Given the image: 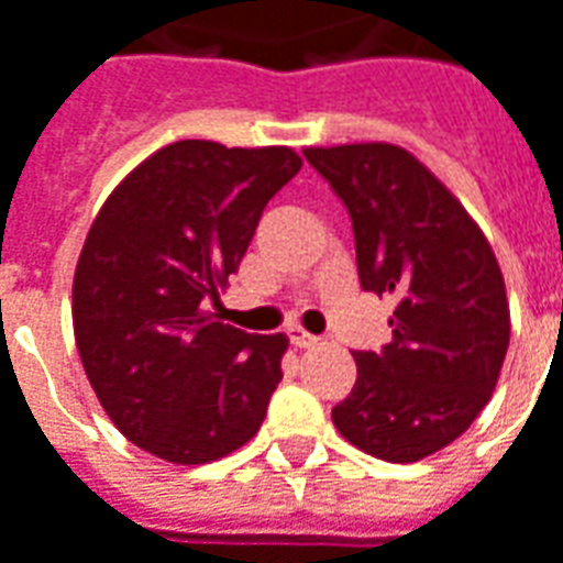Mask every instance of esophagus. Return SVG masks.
<instances>
[{
    "label": "esophagus",
    "mask_w": 563,
    "mask_h": 563,
    "mask_svg": "<svg viewBox=\"0 0 563 563\" xmlns=\"http://www.w3.org/2000/svg\"><path fill=\"white\" fill-rule=\"evenodd\" d=\"M287 338H290V344L299 346V350H308V346H317V344H320V338H317V335H308L306 329H299V327L287 329Z\"/></svg>",
    "instance_id": "34e87169"
}]
</instances>
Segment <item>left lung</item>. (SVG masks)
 <instances>
[{
	"mask_svg": "<svg viewBox=\"0 0 563 563\" xmlns=\"http://www.w3.org/2000/svg\"><path fill=\"white\" fill-rule=\"evenodd\" d=\"M302 154L350 213L362 287L397 299L391 341L353 353L356 386L332 421L371 457H430L466 433L498 383L510 308L496 255L466 207L404 147Z\"/></svg>",
	"mask_w": 563,
	"mask_h": 563,
	"instance_id": "obj_1",
	"label": "left lung"
}]
</instances>
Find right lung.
Segmentation results:
<instances>
[{"label":"right lung","instance_id":"add662e5","mask_svg":"<svg viewBox=\"0 0 563 563\" xmlns=\"http://www.w3.org/2000/svg\"><path fill=\"white\" fill-rule=\"evenodd\" d=\"M299 168L290 147L184 139L100 207L74 273L76 350L106 416L147 454L201 466L264 424L287 338L225 327L207 302Z\"/></svg>","mask_w":563,"mask_h":563}]
</instances>
